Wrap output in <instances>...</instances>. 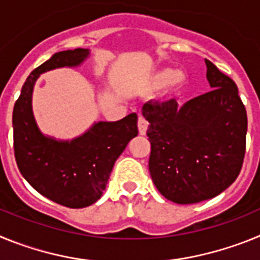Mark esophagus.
<instances>
[{"mask_svg":"<svg viewBox=\"0 0 260 260\" xmlns=\"http://www.w3.org/2000/svg\"><path fill=\"white\" fill-rule=\"evenodd\" d=\"M147 128H148V122H147L146 118L142 114H139V117H138V130H139V134L146 135Z\"/></svg>","mask_w":260,"mask_h":260,"instance_id":"34e87169","label":"esophagus"}]
</instances>
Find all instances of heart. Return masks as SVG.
I'll return each instance as SVG.
<instances>
[{
	"label": "heart",
	"instance_id": "b5f03b06",
	"mask_svg": "<svg viewBox=\"0 0 260 260\" xmlns=\"http://www.w3.org/2000/svg\"><path fill=\"white\" fill-rule=\"evenodd\" d=\"M186 80H187V75L182 70L174 71L172 69H164V70H160L158 73H156L151 78L150 86L153 89L167 87L171 92L176 93L182 89V87L186 83Z\"/></svg>",
	"mask_w": 260,
	"mask_h": 260
}]
</instances>
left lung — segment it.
<instances>
[{"instance_id": "8db88e82", "label": "left lung", "mask_w": 260, "mask_h": 260, "mask_svg": "<svg viewBox=\"0 0 260 260\" xmlns=\"http://www.w3.org/2000/svg\"><path fill=\"white\" fill-rule=\"evenodd\" d=\"M212 91L178 107L174 99L142 108L150 122L151 177L168 201L192 204L228 189L242 168L247 114L238 88L206 59Z\"/></svg>"}]
</instances>
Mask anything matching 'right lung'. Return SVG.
<instances>
[{"label":"right lung","mask_w":260,"mask_h":260,"mask_svg":"<svg viewBox=\"0 0 260 260\" xmlns=\"http://www.w3.org/2000/svg\"><path fill=\"white\" fill-rule=\"evenodd\" d=\"M89 49L54 53L32 71L14 105V153L24 180L45 198L70 208L88 207L103 195L110 172L127 143L138 135V116L99 121L84 134L59 141L40 132L32 112V92L45 71L82 65Z\"/></svg>","instance_id":"1"}]
</instances>
